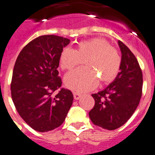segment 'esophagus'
Wrapping results in <instances>:
<instances>
[{
  "label": "esophagus",
  "instance_id": "34e87169",
  "mask_svg": "<svg viewBox=\"0 0 155 155\" xmlns=\"http://www.w3.org/2000/svg\"><path fill=\"white\" fill-rule=\"evenodd\" d=\"M73 96H74V99H75V100H78V99H80V98H81V94H80V93L78 92H74L73 93Z\"/></svg>",
  "mask_w": 155,
  "mask_h": 155
}]
</instances>
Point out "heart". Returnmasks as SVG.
Returning a JSON list of instances; mask_svg holds the SVG:
<instances>
[{
    "instance_id": "heart-1",
    "label": "heart",
    "mask_w": 155,
    "mask_h": 155,
    "mask_svg": "<svg viewBox=\"0 0 155 155\" xmlns=\"http://www.w3.org/2000/svg\"><path fill=\"white\" fill-rule=\"evenodd\" d=\"M86 68L75 69L66 74L64 79L68 88L77 92H86L103 83L112 81L121 66V57L116 49L110 47L105 40L94 38L80 41L75 48H64L59 56L63 70H70L78 65L80 59H85Z\"/></svg>"
}]
</instances>
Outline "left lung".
<instances>
[{
	"mask_svg": "<svg viewBox=\"0 0 155 155\" xmlns=\"http://www.w3.org/2000/svg\"><path fill=\"white\" fill-rule=\"evenodd\" d=\"M121 51V66L112 83L96 94H92L95 106L89 117L95 125L112 130L125 124L140 102L143 73L134 55L123 42H118Z\"/></svg>",
	"mask_w": 155,
	"mask_h": 155,
	"instance_id": "obj_1",
	"label": "left lung"
}]
</instances>
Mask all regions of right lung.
Here are the masks:
<instances>
[{"mask_svg":"<svg viewBox=\"0 0 155 155\" xmlns=\"http://www.w3.org/2000/svg\"><path fill=\"white\" fill-rule=\"evenodd\" d=\"M70 40L54 35L41 36L19 54L12 71L11 95L25 122L39 132L59 127L73 102L70 90L61 88L59 56Z\"/></svg>","mask_w":155,"mask_h":155,"instance_id":"right-lung-1","label":"right lung"}]
</instances>
